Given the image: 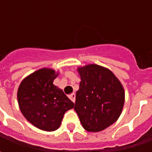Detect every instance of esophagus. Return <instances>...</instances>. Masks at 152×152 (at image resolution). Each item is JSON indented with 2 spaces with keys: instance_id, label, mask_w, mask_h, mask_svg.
<instances>
[{
  "instance_id": "obj_1",
  "label": "esophagus",
  "mask_w": 152,
  "mask_h": 152,
  "mask_svg": "<svg viewBox=\"0 0 152 152\" xmlns=\"http://www.w3.org/2000/svg\"><path fill=\"white\" fill-rule=\"evenodd\" d=\"M68 97H69V99H71L73 102H75V101H76V94H71L68 95Z\"/></svg>"
}]
</instances>
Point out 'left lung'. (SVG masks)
Masks as SVG:
<instances>
[{
	"label": "left lung",
	"instance_id": "obj_1",
	"mask_svg": "<svg viewBox=\"0 0 152 152\" xmlns=\"http://www.w3.org/2000/svg\"><path fill=\"white\" fill-rule=\"evenodd\" d=\"M80 76L74 110L83 128L99 132L114 124L124 103V90L121 81L108 68L89 64L77 68Z\"/></svg>",
	"mask_w": 152,
	"mask_h": 152
}]
</instances>
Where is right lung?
<instances>
[{
    "label": "right lung",
    "mask_w": 152,
    "mask_h": 152,
    "mask_svg": "<svg viewBox=\"0 0 152 152\" xmlns=\"http://www.w3.org/2000/svg\"><path fill=\"white\" fill-rule=\"evenodd\" d=\"M58 72L44 67L25 77L18 86V106L27 120L41 130L51 132L59 128L66 111L74 103L53 84Z\"/></svg>",
    "instance_id": "add662e5"
}]
</instances>
